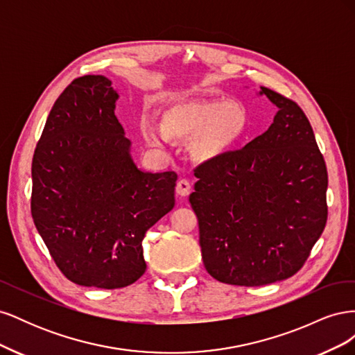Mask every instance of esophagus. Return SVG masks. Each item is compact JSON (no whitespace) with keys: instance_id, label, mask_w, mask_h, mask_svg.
Instances as JSON below:
<instances>
[{"instance_id":"1","label":"esophagus","mask_w":355,"mask_h":355,"mask_svg":"<svg viewBox=\"0 0 355 355\" xmlns=\"http://www.w3.org/2000/svg\"><path fill=\"white\" fill-rule=\"evenodd\" d=\"M191 192V184L187 179H180L176 185V194L179 197H187Z\"/></svg>"}]
</instances>
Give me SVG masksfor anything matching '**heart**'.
I'll list each match as a JSON object with an SVG mask.
<instances>
[{"mask_svg":"<svg viewBox=\"0 0 355 355\" xmlns=\"http://www.w3.org/2000/svg\"><path fill=\"white\" fill-rule=\"evenodd\" d=\"M245 112L235 103L178 102L161 116V125L144 121L141 132L149 146H161L173 139L191 141V151L198 161H213L227 154L244 136Z\"/></svg>","mask_w":355,"mask_h":355,"instance_id":"b5f03b06","label":"heart"}]
</instances>
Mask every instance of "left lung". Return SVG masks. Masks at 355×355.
I'll return each instance as SVG.
<instances>
[{
	"label": "left lung",
	"mask_w": 355,
	"mask_h": 355,
	"mask_svg": "<svg viewBox=\"0 0 355 355\" xmlns=\"http://www.w3.org/2000/svg\"><path fill=\"white\" fill-rule=\"evenodd\" d=\"M274 123L239 151L206 161L189 202L204 266L218 282L265 286L296 274L327 220V168L306 115L261 87Z\"/></svg>",
	"instance_id": "8db88e82"
}]
</instances>
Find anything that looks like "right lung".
Returning a JSON list of instances; mask_svg holds the SVG:
<instances>
[{
  "label": "right lung",
  "mask_w": 355,
  "mask_h": 355,
  "mask_svg": "<svg viewBox=\"0 0 355 355\" xmlns=\"http://www.w3.org/2000/svg\"><path fill=\"white\" fill-rule=\"evenodd\" d=\"M103 75L73 80L53 105L32 159L31 213L75 284L120 288L146 270V231L175 207V171L149 173L115 116Z\"/></svg>",
  "instance_id": "obj_1"
}]
</instances>
